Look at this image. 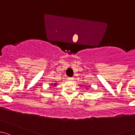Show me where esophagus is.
<instances>
[{
	"instance_id": "esophagus-1",
	"label": "esophagus",
	"mask_w": 135,
	"mask_h": 135,
	"mask_svg": "<svg viewBox=\"0 0 135 135\" xmlns=\"http://www.w3.org/2000/svg\"><path fill=\"white\" fill-rule=\"evenodd\" d=\"M73 78H72V77H68V80H73Z\"/></svg>"
}]
</instances>
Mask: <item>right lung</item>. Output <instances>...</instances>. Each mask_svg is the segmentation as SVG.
Listing matches in <instances>:
<instances>
[{
    "instance_id": "add662e5",
    "label": "right lung",
    "mask_w": 135,
    "mask_h": 135,
    "mask_svg": "<svg viewBox=\"0 0 135 135\" xmlns=\"http://www.w3.org/2000/svg\"><path fill=\"white\" fill-rule=\"evenodd\" d=\"M55 85H56V84H55Z\"/></svg>"
}]
</instances>
